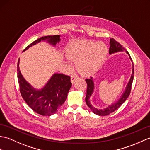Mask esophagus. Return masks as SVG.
<instances>
[{
    "instance_id": "34e87169",
    "label": "esophagus",
    "mask_w": 150,
    "mask_h": 150,
    "mask_svg": "<svg viewBox=\"0 0 150 150\" xmlns=\"http://www.w3.org/2000/svg\"><path fill=\"white\" fill-rule=\"evenodd\" d=\"M78 79H79V76L76 74V73H73V74H72L71 76V81L73 84L74 83L75 80H77Z\"/></svg>"
}]
</instances>
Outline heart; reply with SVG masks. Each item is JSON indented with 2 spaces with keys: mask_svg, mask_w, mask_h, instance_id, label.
<instances>
[{
  "mask_svg": "<svg viewBox=\"0 0 150 150\" xmlns=\"http://www.w3.org/2000/svg\"><path fill=\"white\" fill-rule=\"evenodd\" d=\"M108 53V47L103 42L91 40H77L67 47L68 58L77 64V69L81 74H92L99 69Z\"/></svg>",
  "mask_w": 150,
  "mask_h": 150,
  "instance_id": "obj_1",
  "label": "heart"
}]
</instances>
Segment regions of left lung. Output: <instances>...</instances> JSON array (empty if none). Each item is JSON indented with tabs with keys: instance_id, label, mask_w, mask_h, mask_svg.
<instances>
[{
	"instance_id": "8db88e82",
	"label": "left lung",
	"mask_w": 150,
	"mask_h": 150,
	"mask_svg": "<svg viewBox=\"0 0 150 150\" xmlns=\"http://www.w3.org/2000/svg\"><path fill=\"white\" fill-rule=\"evenodd\" d=\"M110 47L109 50V53L112 54L116 52H122V51H126L127 54H128L129 56V53L127 52L126 50L124 49V47H122V46L120 44L119 42H117V41L114 39H110ZM130 59L132 60V58L129 56ZM133 76H134V65L133 64V69H132V74L131 76V78L129 79V81L128 84H127L126 88L125 89V91H124V93H122V96L119 98V100L117 101L116 103H115L112 104L108 106L107 108H104L103 110H98L96 108H94L92 105L90 104V98L91 96V95L93 93L94 90V82L93 81V78L91 77L90 79H86V82L87 83V91H86V103L88 106L90 108L92 112L93 113L97 115L100 116H105L108 115L110 114L111 113L113 112V111H115L117 109H118L121 105H122L126 100L128 98L129 95L130 94V91L132 90V82L133 81Z\"/></svg>"
}]
</instances>
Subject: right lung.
Returning <instances> with one entry per match:
<instances>
[{
    "label": "right lung",
    "instance_id": "right-lung-1",
    "mask_svg": "<svg viewBox=\"0 0 150 150\" xmlns=\"http://www.w3.org/2000/svg\"><path fill=\"white\" fill-rule=\"evenodd\" d=\"M60 35H49L40 37L28 46L23 51L36 44L46 40L55 46L60 40ZM18 59L17 64V78L22 98L31 109L43 116H50L56 113L64 103L71 82L70 77L60 73H55L50 78L47 84L41 90L33 88L22 77L19 69Z\"/></svg>",
    "mask_w": 150,
    "mask_h": 150
}]
</instances>
